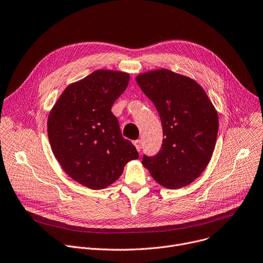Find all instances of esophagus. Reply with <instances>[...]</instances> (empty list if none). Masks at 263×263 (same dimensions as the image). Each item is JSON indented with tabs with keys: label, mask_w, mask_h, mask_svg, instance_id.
<instances>
[{
	"label": "esophagus",
	"mask_w": 263,
	"mask_h": 263,
	"mask_svg": "<svg viewBox=\"0 0 263 263\" xmlns=\"http://www.w3.org/2000/svg\"><path fill=\"white\" fill-rule=\"evenodd\" d=\"M134 146H135L136 150L139 152V151H140V149H141V140H140V139L134 140Z\"/></svg>",
	"instance_id": "obj_1"
}]
</instances>
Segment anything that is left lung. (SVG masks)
I'll list each match as a JSON object with an SVG mask.
<instances>
[{
	"label": "left lung",
	"mask_w": 263,
	"mask_h": 263,
	"mask_svg": "<svg viewBox=\"0 0 263 263\" xmlns=\"http://www.w3.org/2000/svg\"><path fill=\"white\" fill-rule=\"evenodd\" d=\"M136 82L154 104L163 133L160 150L145 154L142 164L164 187L192 183L206 168L216 144V110L195 81L170 70L149 71Z\"/></svg>",
	"instance_id": "left-lung-1"
}]
</instances>
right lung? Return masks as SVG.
Wrapping results in <instances>:
<instances>
[{
	"instance_id": "obj_1",
	"label": "right lung",
	"mask_w": 263,
	"mask_h": 263,
	"mask_svg": "<svg viewBox=\"0 0 263 263\" xmlns=\"http://www.w3.org/2000/svg\"><path fill=\"white\" fill-rule=\"evenodd\" d=\"M129 79L119 71H94L69 85L49 114L48 137L54 156L71 178L89 189L110 185L128 161L138 158L111 112Z\"/></svg>"
}]
</instances>
